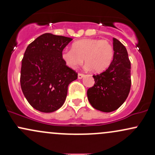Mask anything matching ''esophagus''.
Returning a JSON list of instances; mask_svg holds the SVG:
<instances>
[{"label":"esophagus","mask_w":155,"mask_h":155,"mask_svg":"<svg viewBox=\"0 0 155 155\" xmlns=\"http://www.w3.org/2000/svg\"><path fill=\"white\" fill-rule=\"evenodd\" d=\"M84 76V74H81V73H79V74H78V79H82Z\"/></svg>","instance_id":"obj_1"}]
</instances>
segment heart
Returning a JSON list of instances; mask_svg holds the SVG:
<instances>
[{
	"instance_id": "obj_1",
	"label": "heart",
	"mask_w": 155,
	"mask_h": 155,
	"mask_svg": "<svg viewBox=\"0 0 155 155\" xmlns=\"http://www.w3.org/2000/svg\"><path fill=\"white\" fill-rule=\"evenodd\" d=\"M114 55V49L109 41L86 38L73 43L72 49H64L61 58L65 65L71 69L77 68L84 59L87 68L100 73L111 65Z\"/></svg>"
}]
</instances>
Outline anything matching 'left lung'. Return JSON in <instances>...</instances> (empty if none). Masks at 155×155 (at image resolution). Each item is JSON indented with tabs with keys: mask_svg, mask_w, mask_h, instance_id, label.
<instances>
[{
	"mask_svg": "<svg viewBox=\"0 0 155 155\" xmlns=\"http://www.w3.org/2000/svg\"><path fill=\"white\" fill-rule=\"evenodd\" d=\"M114 55L109 67L93 75L95 84L87 90L90 104L103 112L115 111L123 104L131 87L130 61L127 49L117 38H113Z\"/></svg>",
	"mask_w": 155,
	"mask_h": 155,
	"instance_id": "obj_1",
	"label": "left lung"
}]
</instances>
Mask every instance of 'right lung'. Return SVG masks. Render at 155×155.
Here are the masks:
<instances>
[{
    "mask_svg": "<svg viewBox=\"0 0 155 155\" xmlns=\"http://www.w3.org/2000/svg\"><path fill=\"white\" fill-rule=\"evenodd\" d=\"M73 40L68 37L44 33L27 47L22 60L20 85L32 107L44 113L63 106L69 84L78 74L65 65L62 51Z\"/></svg>",
    "mask_w": 155,
    "mask_h": 155,
    "instance_id": "right-lung-1",
    "label": "right lung"
}]
</instances>
